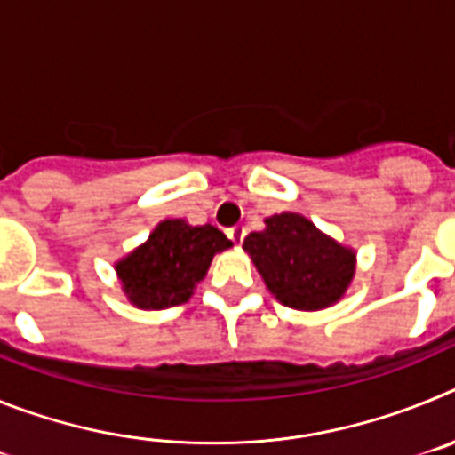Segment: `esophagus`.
<instances>
[{
    "label": "esophagus",
    "mask_w": 455,
    "mask_h": 455,
    "mask_svg": "<svg viewBox=\"0 0 455 455\" xmlns=\"http://www.w3.org/2000/svg\"><path fill=\"white\" fill-rule=\"evenodd\" d=\"M228 236H230L235 243H241V241H243V236H246V230H243L241 225H235V228H230V230H228Z\"/></svg>",
    "instance_id": "1"
}]
</instances>
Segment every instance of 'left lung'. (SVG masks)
Here are the masks:
<instances>
[{
  "instance_id": "8db88e82",
  "label": "left lung",
  "mask_w": 455,
  "mask_h": 455,
  "mask_svg": "<svg viewBox=\"0 0 455 455\" xmlns=\"http://www.w3.org/2000/svg\"><path fill=\"white\" fill-rule=\"evenodd\" d=\"M243 251L277 303L303 312L339 303L355 277V251L296 212L264 219V230L251 232Z\"/></svg>"
}]
</instances>
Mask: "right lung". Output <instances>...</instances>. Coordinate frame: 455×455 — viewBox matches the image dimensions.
<instances>
[{
    "mask_svg": "<svg viewBox=\"0 0 455 455\" xmlns=\"http://www.w3.org/2000/svg\"><path fill=\"white\" fill-rule=\"evenodd\" d=\"M232 241L214 225L166 219L140 246L114 264L124 299L139 309H166L187 303L209 271L216 252Z\"/></svg>",
    "mask_w": 455,
    "mask_h": 455,
    "instance_id": "1",
    "label": "right lung"
}]
</instances>
